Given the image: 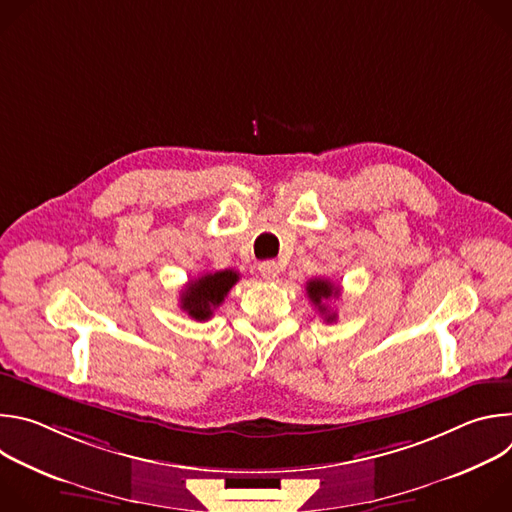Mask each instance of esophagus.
<instances>
[{"mask_svg":"<svg viewBox=\"0 0 512 512\" xmlns=\"http://www.w3.org/2000/svg\"><path fill=\"white\" fill-rule=\"evenodd\" d=\"M259 273H261L263 279L271 281V279H275V277L279 275V265H277L275 261H263V263L259 265Z\"/></svg>","mask_w":512,"mask_h":512,"instance_id":"34e87169","label":"esophagus"}]
</instances>
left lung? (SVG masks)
Segmentation results:
<instances>
[{
	"instance_id": "1",
	"label": "left lung",
	"mask_w": 512,
	"mask_h": 512,
	"mask_svg": "<svg viewBox=\"0 0 512 512\" xmlns=\"http://www.w3.org/2000/svg\"><path fill=\"white\" fill-rule=\"evenodd\" d=\"M306 291H308V298L312 300V304L318 308V312L324 316L326 322H334L336 320V312L330 310L326 306V302L330 298H338L340 296V287L334 285L332 281L328 279H312L308 281L306 285Z\"/></svg>"
}]
</instances>
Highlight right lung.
<instances>
[{"label":"right lung","instance_id":"obj_1","mask_svg":"<svg viewBox=\"0 0 512 512\" xmlns=\"http://www.w3.org/2000/svg\"><path fill=\"white\" fill-rule=\"evenodd\" d=\"M237 281L239 273L233 269L204 273L202 277L188 281L180 296V308L188 312L190 318L206 322L212 316V312L225 302L227 294Z\"/></svg>","mask_w":512,"mask_h":512}]
</instances>
